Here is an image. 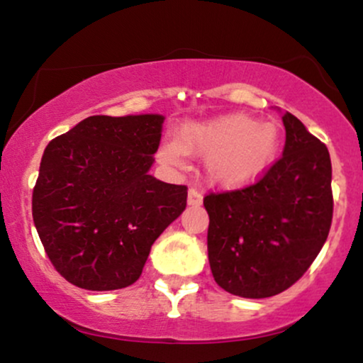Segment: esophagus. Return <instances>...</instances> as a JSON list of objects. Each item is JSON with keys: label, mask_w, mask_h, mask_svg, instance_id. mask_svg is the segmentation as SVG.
<instances>
[{"label": "esophagus", "mask_w": 363, "mask_h": 363, "mask_svg": "<svg viewBox=\"0 0 363 363\" xmlns=\"http://www.w3.org/2000/svg\"><path fill=\"white\" fill-rule=\"evenodd\" d=\"M187 203L191 206H199L203 203V193L199 187H189V194H187Z\"/></svg>", "instance_id": "obj_1"}]
</instances>
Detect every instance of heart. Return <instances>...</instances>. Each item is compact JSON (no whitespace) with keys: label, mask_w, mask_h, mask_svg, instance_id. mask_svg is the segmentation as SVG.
Listing matches in <instances>:
<instances>
[{"label":"heart","mask_w":363,"mask_h":363,"mask_svg":"<svg viewBox=\"0 0 363 363\" xmlns=\"http://www.w3.org/2000/svg\"><path fill=\"white\" fill-rule=\"evenodd\" d=\"M280 152V131L245 114L186 124L176 141H165L158 158L181 165L184 153L206 157L208 179L222 187H244L272 169Z\"/></svg>","instance_id":"1"}]
</instances>
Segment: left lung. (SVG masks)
<instances>
[{"label":"left lung","mask_w":363,"mask_h":363,"mask_svg":"<svg viewBox=\"0 0 363 363\" xmlns=\"http://www.w3.org/2000/svg\"><path fill=\"white\" fill-rule=\"evenodd\" d=\"M285 147L252 184L208 193V259L228 294L266 298L290 289L314 262L333 220L326 145L290 112Z\"/></svg>","instance_id":"obj_1"}]
</instances>
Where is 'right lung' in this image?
Returning <instances> with one entry per match:
<instances>
[{
    "label": "right lung",
    "mask_w": 363,
    "mask_h": 363,
    "mask_svg": "<svg viewBox=\"0 0 363 363\" xmlns=\"http://www.w3.org/2000/svg\"><path fill=\"white\" fill-rule=\"evenodd\" d=\"M164 116H90L49 141L32 216L49 261L85 290H118L143 272L157 237L184 211L187 187L148 174Z\"/></svg>",
    "instance_id": "1"
}]
</instances>
